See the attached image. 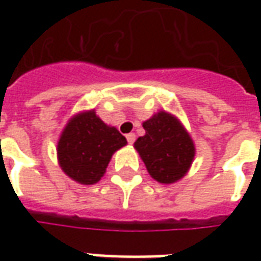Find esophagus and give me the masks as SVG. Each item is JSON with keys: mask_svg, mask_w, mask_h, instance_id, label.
<instances>
[{"mask_svg": "<svg viewBox=\"0 0 261 261\" xmlns=\"http://www.w3.org/2000/svg\"><path fill=\"white\" fill-rule=\"evenodd\" d=\"M125 138H127V142H128V144H134V141H136V134H134V133H130V134L125 136Z\"/></svg>", "mask_w": 261, "mask_h": 261, "instance_id": "obj_1", "label": "esophagus"}]
</instances>
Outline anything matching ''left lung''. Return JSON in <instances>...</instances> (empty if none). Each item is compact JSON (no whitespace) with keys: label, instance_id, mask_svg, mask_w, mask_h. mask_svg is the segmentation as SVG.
I'll list each match as a JSON object with an SVG mask.
<instances>
[{"label":"left lung","instance_id":"1","mask_svg":"<svg viewBox=\"0 0 261 261\" xmlns=\"http://www.w3.org/2000/svg\"><path fill=\"white\" fill-rule=\"evenodd\" d=\"M145 136L138 137L134 148L148 173L162 185L183 179L190 169L196 147L192 136L173 114L159 110L142 123Z\"/></svg>","mask_w":261,"mask_h":261}]
</instances>
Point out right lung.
Returning <instances> with one entry per match:
<instances>
[{"instance_id":"right-lung-1","label":"right lung","mask_w":261,"mask_h":261,"mask_svg":"<svg viewBox=\"0 0 261 261\" xmlns=\"http://www.w3.org/2000/svg\"><path fill=\"white\" fill-rule=\"evenodd\" d=\"M124 145L125 137L92 109L68 120L57 142V159L69 179L88 186L102 179L113 153Z\"/></svg>"}]
</instances>
